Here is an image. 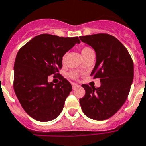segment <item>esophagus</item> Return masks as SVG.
<instances>
[{
    "mask_svg": "<svg viewBox=\"0 0 146 146\" xmlns=\"http://www.w3.org/2000/svg\"><path fill=\"white\" fill-rule=\"evenodd\" d=\"M78 86H79V85H77V84H76V83H72V87H73V89H75L76 88L78 87Z\"/></svg>",
    "mask_w": 146,
    "mask_h": 146,
    "instance_id": "esophagus-1",
    "label": "esophagus"
}]
</instances>
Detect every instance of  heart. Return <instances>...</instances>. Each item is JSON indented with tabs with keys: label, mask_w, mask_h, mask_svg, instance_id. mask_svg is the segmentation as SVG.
Returning a JSON list of instances; mask_svg holds the SVG:
<instances>
[{
	"label": "heart",
	"mask_w": 146,
	"mask_h": 146,
	"mask_svg": "<svg viewBox=\"0 0 146 146\" xmlns=\"http://www.w3.org/2000/svg\"><path fill=\"white\" fill-rule=\"evenodd\" d=\"M93 52H94V51L92 50L91 48L88 47V46L82 47L81 49V53H82V57H83V58H85V57H87L88 54H90L91 53H93ZM66 55H67L66 54L63 55V57H62L63 62H64V61H65V59H66ZM69 76L70 77V78H72V79H76L78 78V74H77L76 72H71V73H69Z\"/></svg>",
	"instance_id": "1"
}]
</instances>
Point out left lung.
Wrapping results in <instances>:
<instances>
[{"mask_svg":"<svg viewBox=\"0 0 146 146\" xmlns=\"http://www.w3.org/2000/svg\"><path fill=\"white\" fill-rule=\"evenodd\" d=\"M96 52L91 76L99 78L100 87L83 84L85 94L79 99L82 110L94 120L111 118L126 101L133 79V62L125 46L115 36L96 34L79 36Z\"/></svg>","mask_w":146,"mask_h":146,"instance_id":"8db88e82","label":"left lung"}]
</instances>
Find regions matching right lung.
Returning a JSON list of instances; mask_svg holds the SVG:
<instances>
[{
  "label": "right lung",
  "mask_w": 146,
  "mask_h": 146,
  "mask_svg": "<svg viewBox=\"0 0 146 146\" xmlns=\"http://www.w3.org/2000/svg\"><path fill=\"white\" fill-rule=\"evenodd\" d=\"M80 40L48 34L35 36L18 52L14 64L13 88L24 110L39 121H49L62 112L72 85L59 74L63 55ZM60 82L48 83V75Z\"/></svg>",
  "instance_id": "obj_1"
}]
</instances>
